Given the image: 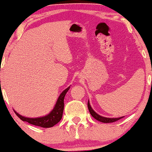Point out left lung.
<instances>
[{"mask_svg": "<svg viewBox=\"0 0 152 152\" xmlns=\"http://www.w3.org/2000/svg\"><path fill=\"white\" fill-rule=\"evenodd\" d=\"M88 108L89 110V112H90L91 115L93 116V118H95V120H98V121L101 122H104V123H110V122H114L117 120H119L120 119H121L124 117H120V118H106V117H103V116L99 115V114H97L96 112H95L94 110L92 109L91 106L90 104V102H89V100L88 101Z\"/></svg>", "mask_w": 152, "mask_h": 152, "instance_id": "8db88e82", "label": "left lung"}]
</instances>
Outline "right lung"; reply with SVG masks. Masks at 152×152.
Returning <instances> with one entry per match:
<instances>
[{
    "label": "right lung",
    "mask_w": 152,
    "mask_h": 152,
    "mask_svg": "<svg viewBox=\"0 0 152 152\" xmlns=\"http://www.w3.org/2000/svg\"><path fill=\"white\" fill-rule=\"evenodd\" d=\"M70 86L66 88L63 92H62L60 95L58 97L57 102L54 107V109L52 110L50 113H49L48 115L45 116H42V117L39 118H27L24 117L20 114H18L17 112L14 111L16 115L20 118L23 121L27 122L28 123L35 126H41L43 128H49L52 127V126H55L56 124H57L60 120H61L62 115H63V111H64V99L65 97V95L68 91L69 90Z\"/></svg>",
    "instance_id": "add662e5"
}]
</instances>
